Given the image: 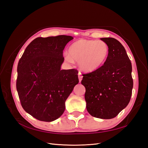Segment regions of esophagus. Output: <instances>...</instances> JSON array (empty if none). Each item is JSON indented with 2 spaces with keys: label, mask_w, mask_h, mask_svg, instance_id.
Here are the masks:
<instances>
[{
  "label": "esophagus",
  "mask_w": 148,
  "mask_h": 148,
  "mask_svg": "<svg viewBox=\"0 0 148 148\" xmlns=\"http://www.w3.org/2000/svg\"><path fill=\"white\" fill-rule=\"evenodd\" d=\"M78 78H79V82H81L82 79V78H83V75H82V74L81 72H79V73H78Z\"/></svg>",
  "instance_id": "34e87169"
}]
</instances>
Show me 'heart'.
<instances>
[{"mask_svg":"<svg viewBox=\"0 0 148 148\" xmlns=\"http://www.w3.org/2000/svg\"><path fill=\"white\" fill-rule=\"evenodd\" d=\"M109 53V46L105 42L82 39L71 44L69 55H66L65 58L70 63L73 60L78 62L80 69L91 72L104 64Z\"/></svg>","mask_w":148,"mask_h":148,"instance_id":"heart-1","label":"heart"}]
</instances>
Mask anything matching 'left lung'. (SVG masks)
<instances>
[{
    "label": "left lung",
    "mask_w": 148,
    "mask_h": 148,
    "mask_svg": "<svg viewBox=\"0 0 148 148\" xmlns=\"http://www.w3.org/2000/svg\"><path fill=\"white\" fill-rule=\"evenodd\" d=\"M109 48L108 57L102 66L83 74L82 84L86 88V109L92 117H115L130 101L133 82L132 66L126 51L117 39L101 38Z\"/></svg>",
    "instance_id": "obj_1"
}]
</instances>
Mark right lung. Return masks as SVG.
<instances>
[{"mask_svg":"<svg viewBox=\"0 0 148 148\" xmlns=\"http://www.w3.org/2000/svg\"><path fill=\"white\" fill-rule=\"evenodd\" d=\"M73 39L66 35L36 38L18 62L16 86L21 106L39 120L52 122L60 117L79 82L77 70H60L64 49Z\"/></svg>","mask_w":148,"mask_h":148,"instance_id":"1","label":"right lung"}]
</instances>
